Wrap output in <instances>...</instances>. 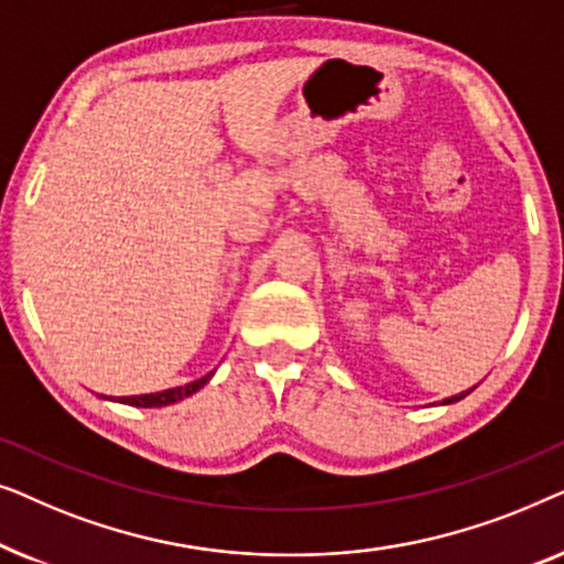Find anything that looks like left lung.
I'll return each mask as SVG.
<instances>
[{"mask_svg": "<svg viewBox=\"0 0 564 564\" xmlns=\"http://www.w3.org/2000/svg\"><path fill=\"white\" fill-rule=\"evenodd\" d=\"M469 392V390H467ZM467 392H459V395H452V398H446L444 400V403H454V400H462V398H465L467 395Z\"/></svg>", "mask_w": 564, "mask_h": 564, "instance_id": "obj_1", "label": "left lung"}]
</instances>
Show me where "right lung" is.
Returning a JSON list of instances; mask_svg holds the SVG:
<instances>
[{"mask_svg": "<svg viewBox=\"0 0 564 564\" xmlns=\"http://www.w3.org/2000/svg\"><path fill=\"white\" fill-rule=\"evenodd\" d=\"M210 375L199 377V380L189 382V384H182V388H172V390H161V392H151V395H130V398H120V403L126 405H135V408H161V405H172V403H180V400L189 398L192 392H197L203 384L210 380Z\"/></svg>", "mask_w": 564, "mask_h": 564, "instance_id": "obj_1", "label": "right lung"}]
</instances>
